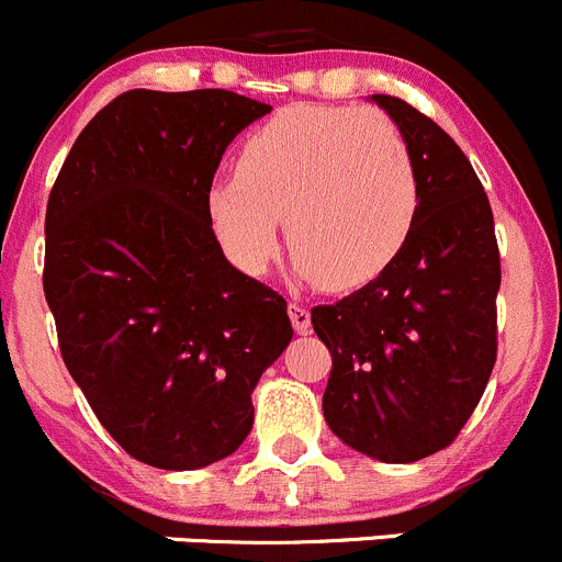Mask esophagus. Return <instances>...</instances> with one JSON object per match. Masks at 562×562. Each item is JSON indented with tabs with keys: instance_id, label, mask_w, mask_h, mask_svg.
I'll list each match as a JSON object with an SVG mask.
<instances>
[{
	"instance_id": "1",
	"label": "esophagus",
	"mask_w": 562,
	"mask_h": 562,
	"mask_svg": "<svg viewBox=\"0 0 562 562\" xmlns=\"http://www.w3.org/2000/svg\"><path fill=\"white\" fill-rule=\"evenodd\" d=\"M288 315H291L293 328H296L299 334H307L310 331V310L304 307L302 302H291V304H288Z\"/></svg>"
}]
</instances>
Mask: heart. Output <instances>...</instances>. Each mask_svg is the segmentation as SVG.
I'll return each instance as SVG.
<instances>
[{
  "label": "heart",
  "mask_w": 562,
  "mask_h": 562,
  "mask_svg": "<svg viewBox=\"0 0 562 562\" xmlns=\"http://www.w3.org/2000/svg\"><path fill=\"white\" fill-rule=\"evenodd\" d=\"M206 212L247 274L277 258L282 217L299 274L350 291L405 247L418 214L416 160L386 113L288 108L247 135L236 171L209 184Z\"/></svg>",
  "instance_id": "heart-1"
}]
</instances>
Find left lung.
Instances as JSON below:
<instances>
[{"mask_svg":"<svg viewBox=\"0 0 562 562\" xmlns=\"http://www.w3.org/2000/svg\"><path fill=\"white\" fill-rule=\"evenodd\" d=\"M418 171V214L386 269L313 307L331 353L323 416L350 449L416 462L457 440L497 359L501 249L484 184L449 133L411 103L375 94Z\"/></svg>","mask_w":562,"mask_h":562,"instance_id":"obj_1","label":"left lung"}]
</instances>
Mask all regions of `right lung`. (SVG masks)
<instances>
[{
	"label": "right lung",
	"instance_id": "right-lung-1",
	"mask_svg": "<svg viewBox=\"0 0 562 562\" xmlns=\"http://www.w3.org/2000/svg\"><path fill=\"white\" fill-rule=\"evenodd\" d=\"M271 105L130 89L83 127L45 209L43 291L65 367L138 462L234 454L293 337L288 304L225 260L206 212L223 151Z\"/></svg>",
	"mask_w": 562,
	"mask_h": 562
}]
</instances>
